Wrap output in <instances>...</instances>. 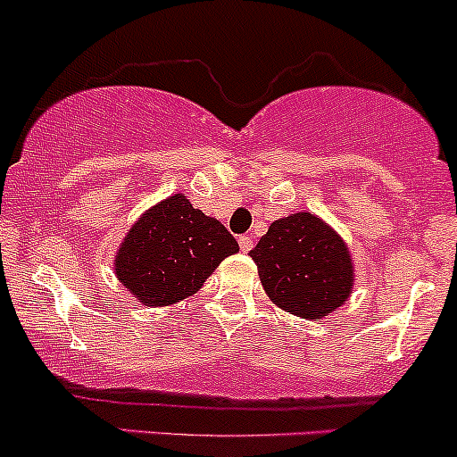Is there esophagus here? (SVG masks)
<instances>
[{
    "label": "esophagus",
    "instance_id": "esophagus-1",
    "mask_svg": "<svg viewBox=\"0 0 457 457\" xmlns=\"http://www.w3.org/2000/svg\"><path fill=\"white\" fill-rule=\"evenodd\" d=\"M238 245H241L243 252H250L254 247V238L250 234H243V237H238Z\"/></svg>",
    "mask_w": 457,
    "mask_h": 457
}]
</instances>
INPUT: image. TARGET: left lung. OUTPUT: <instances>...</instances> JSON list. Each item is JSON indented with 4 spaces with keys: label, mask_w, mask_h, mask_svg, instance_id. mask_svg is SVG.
<instances>
[{
    "label": "left lung",
    "mask_w": 457,
    "mask_h": 457,
    "mask_svg": "<svg viewBox=\"0 0 457 457\" xmlns=\"http://www.w3.org/2000/svg\"><path fill=\"white\" fill-rule=\"evenodd\" d=\"M271 303L294 316L320 320L353 289V262L343 238L310 212L274 220L250 252Z\"/></svg>",
    "instance_id": "8db88e82"
}]
</instances>
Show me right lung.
I'll return each instance as SVG.
<instances>
[{
  "mask_svg": "<svg viewBox=\"0 0 457 457\" xmlns=\"http://www.w3.org/2000/svg\"><path fill=\"white\" fill-rule=\"evenodd\" d=\"M238 243L220 220L205 216L183 195L156 203L123 238L114 270L128 292L147 307L192 296Z\"/></svg>",
  "mask_w": 457,
  "mask_h": 457,
  "instance_id": "right-lung-1",
  "label": "right lung"
}]
</instances>
